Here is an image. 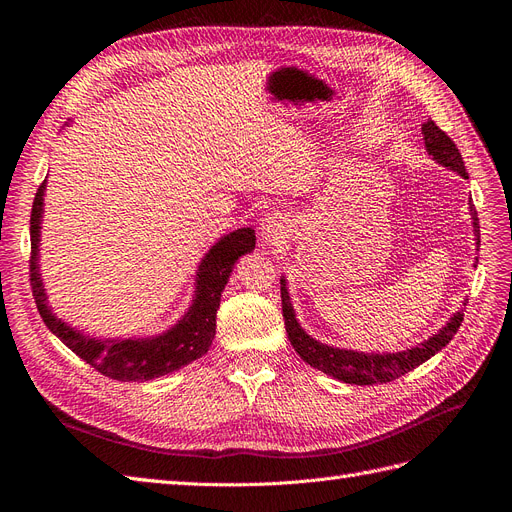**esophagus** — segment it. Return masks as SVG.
Returning a JSON list of instances; mask_svg holds the SVG:
<instances>
[{"label":"esophagus","mask_w":512,"mask_h":512,"mask_svg":"<svg viewBox=\"0 0 512 512\" xmlns=\"http://www.w3.org/2000/svg\"><path fill=\"white\" fill-rule=\"evenodd\" d=\"M290 230V222L286 215L282 213H269L265 220H262V226H260V237H262V243L267 245H277L282 239H286Z\"/></svg>","instance_id":"esophagus-1"}]
</instances>
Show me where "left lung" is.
Masks as SVG:
<instances>
[{"label": "left lung", "instance_id": "8db88e82", "mask_svg": "<svg viewBox=\"0 0 512 512\" xmlns=\"http://www.w3.org/2000/svg\"><path fill=\"white\" fill-rule=\"evenodd\" d=\"M421 132H423V141H425V149L429 156L440 166L453 170V173L461 175L463 179H468L466 164H463L461 153L451 138H448L431 119H427L423 123ZM468 205H470L474 241L478 247L480 245L478 215H476L472 200ZM476 262H478V258H476ZM280 284H282V314H284L286 333H288L292 348L297 350L301 359L307 365H312L314 369H320L327 376H333L346 384H361V386L391 382L395 378H401L404 374H408V371L416 369L418 365H423L425 361H429L433 354H438L455 337V333L461 327V320H463V307H466V303H463L459 312H455L451 316V320H448L436 335L425 339L423 344L406 348L401 352H382V354L380 352H359V350H348V348H333L329 344L318 342V339H314L312 335H307L297 320V314H294V307H292L290 294H288V282L284 275H282Z\"/></svg>", "mask_w": 512, "mask_h": 512}]
</instances>
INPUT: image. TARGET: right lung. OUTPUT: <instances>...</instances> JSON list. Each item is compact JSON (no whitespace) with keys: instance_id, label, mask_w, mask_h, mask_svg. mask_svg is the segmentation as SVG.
<instances>
[{"instance_id":"right-lung-1","label":"right lung","mask_w":512,"mask_h":512,"mask_svg":"<svg viewBox=\"0 0 512 512\" xmlns=\"http://www.w3.org/2000/svg\"><path fill=\"white\" fill-rule=\"evenodd\" d=\"M44 190L46 179L36 192L32 220H29V235H32L29 275H32L38 312L49 331L100 374L121 382H145L168 376L207 354L215 335V316H218L224 286L235 269V262L256 247V232L252 228H237L209 247V252L198 262L192 305L173 327L149 337H91L57 318L46 301L49 297H46L38 265Z\"/></svg>"}]
</instances>
